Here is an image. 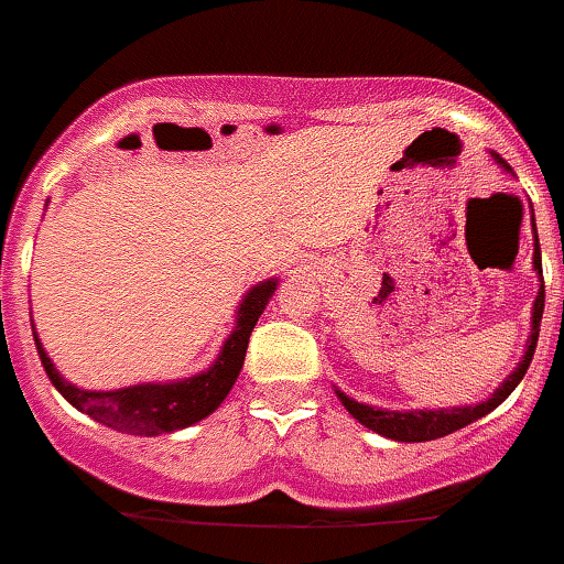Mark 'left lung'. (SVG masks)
Here are the masks:
<instances>
[{
    "instance_id": "obj_1",
    "label": "left lung",
    "mask_w": 564,
    "mask_h": 564,
    "mask_svg": "<svg viewBox=\"0 0 564 564\" xmlns=\"http://www.w3.org/2000/svg\"><path fill=\"white\" fill-rule=\"evenodd\" d=\"M494 161H497L506 173L513 175V170L508 166L506 159H499L497 153H491ZM533 221V218H531ZM533 269L540 275V292H536V301H533L531 310V335L525 340V355L517 364V369L499 383V389L494 391L491 398H486L482 403L474 405H448V409H411V411H389V409H377V405H366L351 400L349 394H343L340 389H335L337 400L343 403V409L349 411L351 417L360 425L371 429L375 434H383L389 440H398V443H429V440L445 437V434H454V431L465 429V425L477 423L479 417H486L497 409L502 400L511 394L519 386V380L525 377L528 366L533 360V351H536V340H540V323L542 312H545V281H542V261H540V238H536V224H533Z\"/></svg>"
}]
</instances>
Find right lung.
Returning a JSON list of instances; mask_svg holds the SVG:
<instances>
[{
  "mask_svg": "<svg viewBox=\"0 0 564 564\" xmlns=\"http://www.w3.org/2000/svg\"><path fill=\"white\" fill-rule=\"evenodd\" d=\"M275 289L278 278H267V281L254 283L243 295V301L238 303L235 329L224 340L213 366L193 377L170 380V383H135L127 386V389L87 391L78 389V386H73L70 380L58 375L47 351L42 349L39 335L33 332L36 351L58 394L70 405H76L78 411H85L93 420H99V423L110 425V429L127 431V434H144V437L170 434V431L187 429V425H195L198 420L209 417L227 400L229 389H232L243 369L249 335H252L258 317L267 310L269 297L275 295Z\"/></svg>",
  "mask_w": 564,
  "mask_h": 564,
  "instance_id": "right-lung-1",
  "label": "right lung"
}]
</instances>
